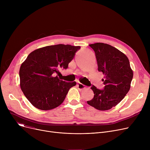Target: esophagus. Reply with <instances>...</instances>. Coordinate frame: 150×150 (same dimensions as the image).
Instances as JSON below:
<instances>
[{
  "mask_svg": "<svg viewBox=\"0 0 150 150\" xmlns=\"http://www.w3.org/2000/svg\"><path fill=\"white\" fill-rule=\"evenodd\" d=\"M77 87H78V89H80V90H82V89H84L86 88V86L84 84H81V83L77 84Z\"/></svg>",
  "mask_w": 150,
  "mask_h": 150,
  "instance_id": "1",
  "label": "esophagus"
}]
</instances>
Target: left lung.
I'll use <instances>...</instances> for the list:
<instances>
[{
  "label": "left lung",
  "instance_id": "left-lung-1",
  "mask_svg": "<svg viewBox=\"0 0 150 150\" xmlns=\"http://www.w3.org/2000/svg\"><path fill=\"white\" fill-rule=\"evenodd\" d=\"M89 45L96 54L98 70L104 75L102 81L105 88L100 90L92 86L94 97L87 103L100 111H106L119 104L127 95L133 71L128 57L115 47L101 42Z\"/></svg>",
  "mask_w": 150,
  "mask_h": 150
}]
</instances>
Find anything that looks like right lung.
<instances>
[{
  "mask_svg": "<svg viewBox=\"0 0 150 150\" xmlns=\"http://www.w3.org/2000/svg\"><path fill=\"white\" fill-rule=\"evenodd\" d=\"M80 46L58 44L38 49L31 52L19 70L20 86L28 100L35 108L47 111L59 106L75 81L60 80L59 69H67Z\"/></svg>",
  "mask_w": 150,
  "mask_h": 150,
  "instance_id": "obj_1",
  "label": "right lung"
}]
</instances>
